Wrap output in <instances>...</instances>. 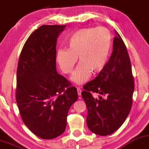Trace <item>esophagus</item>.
Returning <instances> with one entry per match:
<instances>
[{
    "instance_id": "obj_1",
    "label": "esophagus",
    "mask_w": 149,
    "mask_h": 149,
    "mask_svg": "<svg viewBox=\"0 0 149 149\" xmlns=\"http://www.w3.org/2000/svg\"><path fill=\"white\" fill-rule=\"evenodd\" d=\"M77 91H78V95H81V92H82V90H81V88L78 87V88H77Z\"/></svg>"
}]
</instances>
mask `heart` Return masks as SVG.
Returning a JSON list of instances; mask_svg holds the SVG:
<instances>
[{"mask_svg":"<svg viewBox=\"0 0 149 149\" xmlns=\"http://www.w3.org/2000/svg\"><path fill=\"white\" fill-rule=\"evenodd\" d=\"M69 48H61L56 54V62L64 73H70L77 60L80 63L71 80L77 84H83L91 75L106 65L111 46V35L104 27L82 28L69 38Z\"/></svg>","mask_w":149,"mask_h":149,"instance_id":"b5f03b06","label":"heart"}]
</instances>
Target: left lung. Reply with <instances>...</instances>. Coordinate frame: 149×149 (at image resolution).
I'll list each match as a JSON object with an SVG mask.
<instances>
[{"instance_id": "1", "label": "left lung", "mask_w": 149, "mask_h": 149, "mask_svg": "<svg viewBox=\"0 0 149 149\" xmlns=\"http://www.w3.org/2000/svg\"><path fill=\"white\" fill-rule=\"evenodd\" d=\"M116 31L112 54L97 76L83 86L86 125L95 134L110 135L121 127L132 106L134 79L125 42ZM100 94L98 99L92 95Z\"/></svg>"}]
</instances>
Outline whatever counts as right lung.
<instances>
[{
	"instance_id": "add662e5",
	"label": "right lung",
	"mask_w": 149,
	"mask_h": 149,
	"mask_svg": "<svg viewBox=\"0 0 149 149\" xmlns=\"http://www.w3.org/2000/svg\"><path fill=\"white\" fill-rule=\"evenodd\" d=\"M66 25H42L30 35L17 68V105L24 125L45 140L63 134L75 86L56 71V43Z\"/></svg>"
}]
</instances>
